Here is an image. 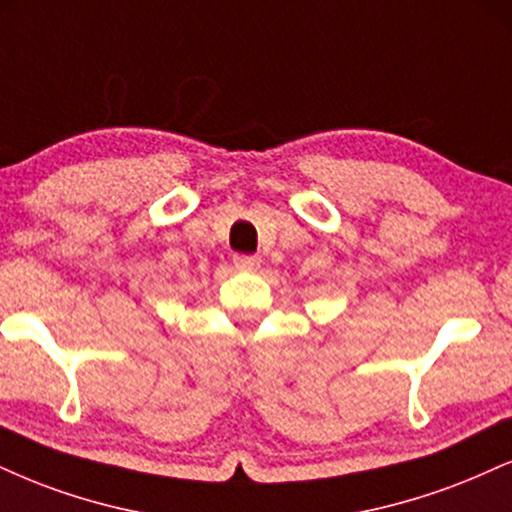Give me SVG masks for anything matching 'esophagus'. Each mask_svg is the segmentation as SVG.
<instances>
[{"label":"esophagus","mask_w":512,"mask_h":512,"mask_svg":"<svg viewBox=\"0 0 512 512\" xmlns=\"http://www.w3.org/2000/svg\"><path fill=\"white\" fill-rule=\"evenodd\" d=\"M233 264H236L238 269H257V267H260V257H257V255H236V257H233Z\"/></svg>","instance_id":"esophagus-1"}]
</instances>
